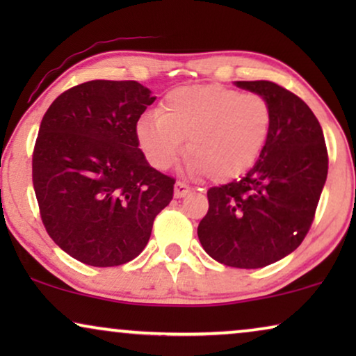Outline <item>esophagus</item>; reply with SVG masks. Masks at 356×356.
Segmentation results:
<instances>
[{"label":"esophagus","instance_id":"1","mask_svg":"<svg viewBox=\"0 0 356 356\" xmlns=\"http://www.w3.org/2000/svg\"><path fill=\"white\" fill-rule=\"evenodd\" d=\"M189 191H191V188L186 186L184 183L181 181L175 183V197H184L186 194H189Z\"/></svg>","mask_w":356,"mask_h":356}]
</instances>
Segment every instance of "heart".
I'll list each match as a JSON object with an SVG mask.
<instances>
[{
	"label": "heart",
	"mask_w": 356,
	"mask_h": 356,
	"mask_svg": "<svg viewBox=\"0 0 356 356\" xmlns=\"http://www.w3.org/2000/svg\"><path fill=\"white\" fill-rule=\"evenodd\" d=\"M272 111L259 94H241L218 84L183 86L168 92L160 110L136 123V139L147 162L167 170L183 150L191 177L230 181L246 173L269 138Z\"/></svg>",
	"instance_id": "b5f03b06"
}]
</instances>
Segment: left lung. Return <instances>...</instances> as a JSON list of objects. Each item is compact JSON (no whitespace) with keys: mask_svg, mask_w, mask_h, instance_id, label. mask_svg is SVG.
I'll list each match as a JSON object with an SVG mask.
<instances>
[{"mask_svg":"<svg viewBox=\"0 0 356 356\" xmlns=\"http://www.w3.org/2000/svg\"><path fill=\"white\" fill-rule=\"evenodd\" d=\"M235 86L267 100L269 138L245 177L209 189L197 236L212 259L259 269L305 240L327 178V149L318 118L300 97L270 81Z\"/></svg>","mask_w":356,"mask_h":356,"instance_id":"obj_1","label":"left lung"}]
</instances>
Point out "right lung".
Here are the masks:
<instances>
[{"mask_svg":"<svg viewBox=\"0 0 356 356\" xmlns=\"http://www.w3.org/2000/svg\"><path fill=\"white\" fill-rule=\"evenodd\" d=\"M155 97L136 81H89L63 92L43 116L32 179L51 240L94 267L133 261L175 179L145 160L136 123Z\"/></svg>","mask_w":356,"mask_h":356,"instance_id":"1","label":"right lung"}]
</instances>
